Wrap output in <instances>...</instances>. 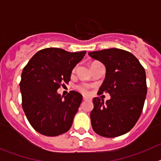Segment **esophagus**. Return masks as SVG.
<instances>
[{
  "label": "esophagus",
  "instance_id": "34e87169",
  "mask_svg": "<svg viewBox=\"0 0 161 161\" xmlns=\"http://www.w3.org/2000/svg\"><path fill=\"white\" fill-rule=\"evenodd\" d=\"M89 100V97H83V101Z\"/></svg>",
  "mask_w": 161,
  "mask_h": 161
}]
</instances>
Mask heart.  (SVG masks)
I'll return each mask as SVG.
<instances>
[{
    "label": "heart",
    "mask_w": 161,
    "mask_h": 161,
    "mask_svg": "<svg viewBox=\"0 0 161 161\" xmlns=\"http://www.w3.org/2000/svg\"><path fill=\"white\" fill-rule=\"evenodd\" d=\"M96 63H97V62L93 63V64H94ZM76 68H77V66H76L73 69H72V73H74V72H76ZM76 89H77L80 93H84V94H88L89 92V86L87 85V84H80V85H78L77 86H76Z\"/></svg>",
    "instance_id": "heart-1"
}]
</instances>
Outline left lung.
I'll use <instances>...</instances> for the list:
<instances>
[{"mask_svg": "<svg viewBox=\"0 0 161 161\" xmlns=\"http://www.w3.org/2000/svg\"><path fill=\"white\" fill-rule=\"evenodd\" d=\"M106 68V78L98 95L108 93L111 98L104 103L100 97L93 99L91 124L97 135L106 138L127 133L137 123L147 95L144 68L129 52L118 48L89 53Z\"/></svg>", "mask_w": 161, "mask_h": 161, "instance_id": "8db88e82", "label": "left lung"}]
</instances>
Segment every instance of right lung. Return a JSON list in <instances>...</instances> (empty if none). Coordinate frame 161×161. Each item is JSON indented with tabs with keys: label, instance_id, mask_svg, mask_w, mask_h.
Segmentation results:
<instances>
[{
	"label": "right lung",
	"instance_id": "obj_1",
	"mask_svg": "<svg viewBox=\"0 0 161 161\" xmlns=\"http://www.w3.org/2000/svg\"><path fill=\"white\" fill-rule=\"evenodd\" d=\"M85 53L45 48L24 67L20 81L22 106L29 123L38 133L57 136L71 128L82 96L70 91L63 98L57 89L69 82L72 70Z\"/></svg>",
	"mask_w": 161,
	"mask_h": 161
}]
</instances>
